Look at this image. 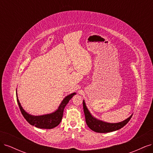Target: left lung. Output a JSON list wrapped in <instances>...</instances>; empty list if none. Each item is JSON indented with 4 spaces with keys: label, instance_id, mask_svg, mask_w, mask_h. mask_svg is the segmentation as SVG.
Listing matches in <instances>:
<instances>
[{
    "label": "left lung",
    "instance_id": "8db88e82",
    "mask_svg": "<svg viewBox=\"0 0 153 153\" xmlns=\"http://www.w3.org/2000/svg\"><path fill=\"white\" fill-rule=\"evenodd\" d=\"M83 107H84V111L85 117L86 124L91 130L97 133H108L118 130V129L122 128L131 119L133 114L124 121L122 122H119L117 123H106L101 120L98 119L94 117L91 112L89 109L87 108L85 101L83 100Z\"/></svg>",
    "mask_w": 153,
    "mask_h": 153
}]
</instances>
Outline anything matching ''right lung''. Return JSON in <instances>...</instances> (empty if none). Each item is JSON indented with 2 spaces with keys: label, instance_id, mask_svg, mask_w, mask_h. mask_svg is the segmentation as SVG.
<instances>
[{
  "label": "right lung",
  "instance_id": "right-lung-1",
  "mask_svg": "<svg viewBox=\"0 0 153 153\" xmlns=\"http://www.w3.org/2000/svg\"><path fill=\"white\" fill-rule=\"evenodd\" d=\"M76 94V92H73L70 94L68 95L63 99L61 104L59 106L58 108L55 112L41 115H32L27 113L26 111L23 108L18 98L17 91H16V100L17 103L19 106L21 112L23 116L26 119V121L30 124L34 126L36 128L41 129H52L57 126L61 122L64 109L65 108L66 105L68 103L69 101L70 100L74 95Z\"/></svg>",
  "mask_w": 153,
  "mask_h": 153
}]
</instances>
